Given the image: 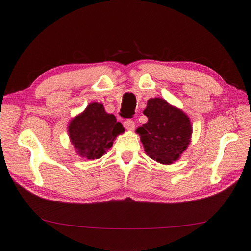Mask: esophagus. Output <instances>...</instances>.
Masks as SVG:
<instances>
[{"label":"esophagus","mask_w":251,"mask_h":251,"mask_svg":"<svg viewBox=\"0 0 251 251\" xmlns=\"http://www.w3.org/2000/svg\"><path fill=\"white\" fill-rule=\"evenodd\" d=\"M134 126H136V124H134V122L132 120H127L124 122V127L127 130L132 131L134 129Z\"/></svg>","instance_id":"esophagus-1"}]
</instances>
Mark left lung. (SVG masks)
I'll return each instance as SVG.
<instances>
[{
	"label": "left lung",
	"mask_w": 251,
	"mask_h": 251,
	"mask_svg": "<svg viewBox=\"0 0 251 251\" xmlns=\"http://www.w3.org/2000/svg\"><path fill=\"white\" fill-rule=\"evenodd\" d=\"M143 113L147 123L139 127L145 152L162 164H171L187 149L192 125L188 115L162 99H151Z\"/></svg>",
	"instance_id": "1"
}]
</instances>
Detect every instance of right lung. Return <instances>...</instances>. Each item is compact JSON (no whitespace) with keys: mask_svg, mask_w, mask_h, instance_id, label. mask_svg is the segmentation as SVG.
I'll list each match as a JSON object with an SVG mask.
<instances>
[{"mask_svg":"<svg viewBox=\"0 0 251 251\" xmlns=\"http://www.w3.org/2000/svg\"><path fill=\"white\" fill-rule=\"evenodd\" d=\"M124 127L113 114H108L99 102L90 104L86 110L71 121L69 136L80 157L89 160L100 158L110 149Z\"/></svg>","mask_w":251,"mask_h":251,"instance_id":"right-lung-1","label":"right lung"}]
</instances>
